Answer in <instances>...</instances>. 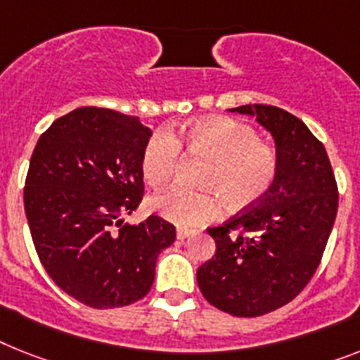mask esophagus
<instances>
[{
    "mask_svg": "<svg viewBox=\"0 0 360 360\" xmlns=\"http://www.w3.org/2000/svg\"><path fill=\"white\" fill-rule=\"evenodd\" d=\"M193 236V230H187V228H178L176 230V237L178 240H186L187 237Z\"/></svg>",
    "mask_w": 360,
    "mask_h": 360,
    "instance_id": "obj_1",
    "label": "esophagus"
}]
</instances>
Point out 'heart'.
I'll list each match as a JSON object with an SVG mask.
<instances>
[{
    "label": "heart",
    "mask_w": 360,
    "mask_h": 360,
    "mask_svg": "<svg viewBox=\"0 0 360 360\" xmlns=\"http://www.w3.org/2000/svg\"><path fill=\"white\" fill-rule=\"evenodd\" d=\"M202 154L198 182L204 187L173 186L160 193L153 207L178 226H198L221 215L222 198L233 210H245L272 191L280 174V153L259 138L254 127L230 117H204L176 136L156 130L141 153V173L150 186H162L176 173L182 148Z\"/></svg>",
    "instance_id": "obj_1"
}]
</instances>
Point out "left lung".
I'll return each mask as SVG.
<instances>
[{"mask_svg":"<svg viewBox=\"0 0 360 360\" xmlns=\"http://www.w3.org/2000/svg\"><path fill=\"white\" fill-rule=\"evenodd\" d=\"M255 115L276 139L280 174L272 191L219 226L212 259L198 266L204 298L254 319L292 302L311 281L338 210V187L322 141L296 115L266 105L231 108Z\"/></svg>","mask_w":360,"mask_h":360,"instance_id":"obj_1","label":"left lung"}]
</instances>
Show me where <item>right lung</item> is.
Wrapping results in <instances>:
<instances>
[{"mask_svg":"<svg viewBox=\"0 0 360 360\" xmlns=\"http://www.w3.org/2000/svg\"><path fill=\"white\" fill-rule=\"evenodd\" d=\"M150 129L134 115L82 106L41 134L23 206L38 259L53 281L94 309L124 307L150 290L158 254L176 230L158 215H124L143 198L141 153Z\"/></svg>","mask_w":360,"mask_h":360,"instance_id":"right-lung-1","label":"right lung"}]
</instances>
